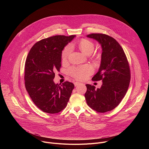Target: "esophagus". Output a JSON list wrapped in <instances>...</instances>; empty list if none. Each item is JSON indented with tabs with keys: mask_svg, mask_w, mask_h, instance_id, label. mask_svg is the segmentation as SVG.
Listing matches in <instances>:
<instances>
[{
	"mask_svg": "<svg viewBox=\"0 0 149 149\" xmlns=\"http://www.w3.org/2000/svg\"><path fill=\"white\" fill-rule=\"evenodd\" d=\"M79 84H81V83L79 82H74L75 86H78V85H79Z\"/></svg>",
	"mask_w": 149,
	"mask_h": 149,
	"instance_id": "obj_1",
	"label": "esophagus"
}]
</instances>
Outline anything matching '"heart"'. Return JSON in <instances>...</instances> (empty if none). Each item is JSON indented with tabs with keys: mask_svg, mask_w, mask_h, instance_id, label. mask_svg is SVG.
<instances>
[{
	"mask_svg": "<svg viewBox=\"0 0 149 149\" xmlns=\"http://www.w3.org/2000/svg\"><path fill=\"white\" fill-rule=\"evenodd\" d=\"M78 47L80 50L87 55L91 54L95 48L94 43L91 40L87 39H81ZM72 51V46L68 44L65 47L62 52V58L63 61L68 59ZM94 70L91 65H87L81 67H72L68 70V73L77 79L83 80L86 79L93 72Z\"/></svg>",
	"mask_w": 149,
	"mask_h": 149,
	"instance_id": "1",
	"label": "heart"
}]
</instances>
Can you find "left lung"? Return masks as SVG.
Here are the masks:
<instances>
[{
	"label": "left lung",
	"mask_w": 149,
	"mask_h": 149,
	"mask_svg": "<svg viewBox=\"0 0 149 149\" xmlns=\"http://www.w3.org/2000/svg\"><path fill=\"white\" fill-rule=\"evenodd\" d=\"M97 40L102 48L101 64L92 80H101L100 88L86 84L85 97L88 105L98 113L114 109L124 97L129 87L130 70L126 55L118 42L103 33H91L87 36Z\"/></svg>",
	"instance_id": "left-lung-1"
}]
</instances>
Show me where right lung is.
Instances as JSON below:
<instances>
[{
  "label": "right lung",
  "mask_w": 149,
  "mask_h": 149,
  "mask_svg": "<svg viewBox=\"0 0 149 149\" xmlns=\"http://www.w3.org/2000/svg\"><path fill=\"white\" fill-rule=\"evenodd\" d=\"M75 35H56L42 39L32 47L25 65V85L31 98L45 113L55 114L64 109L74 88L66 81L55 84V72L61 67L62 51Z\"/></svg>",
  "instance_id": "right-lung-1"
}]
</instances>
